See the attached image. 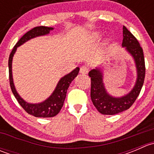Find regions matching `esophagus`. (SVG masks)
<instances>
[{
    "instance_id": "1",
    "label": "esophagus",
    "mask_w": 154,
    "mask_h": 154,
    "mask_svg": "<svg viewBox=\"0 0 154 154\" xmlns=\"http://www.w3.org/2000/svg\"><path fill=\"white\" fill-rule=\"evenodd\" d=\"M88 67L87 66H82L81 68H80V72L81 73V74H86L88 72Z\"/></svg>"
}]
</instances>
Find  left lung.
<instances>
[{
    "mask_svg": "<svg viewBox=\"0 0 154 154\" xmlns=\"http://www.w3.org/2000/svg\"><path fill=\"white\" fill-rule=\"evenodd\" d=\"M122 47L133 57L137 70V79L133 89L125 96L119 97L110 95L103 82V72L96 68L88 73L91 77V99L99 112L103 115H116L128 109L136 101L143 86L145 77V64L143 50L136 37L123 27Z\"/></svg>",
    "mask_w": 154,
    "mask_h": 154,
    "instance_id": "obj_1",
    "label": "left lung"
}]
</instances>
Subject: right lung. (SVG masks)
Segmentation results:
<instances>
[{
  "label": "right lung",
  "instance_id": "obj_1",
  "mask_svg": "<svg viewBox=\"0 0 154 154\" xmlns=\"http://www.w3.org/2000/svg\"><path fill=\"white\" fill-rule=\"evenodd\" d=\"M54 29L53 27H48L45 26H40V27H35L32 28L28 32H26L16 43L11 52L10 57H9V77H10V84L11 89L15 98L17 99L19 104L21 107L27 112L29 115L38 118H51L57 116L60 111L61 110L62 107L64 103V100L66 97L67 90L69 87L70 83L73 81L74 78L78 74L80 68L77 67L74 70H73L69 74H66L60 80L59 83L56 86L55 90L51 94V95L44 100L42 103H29L23 100L19 94L17 92L15 86L13 83V79H12V58L16 51L17 48L23 45L27 42L28 40L33 38L35 37L40 36V35H47L50 32V31Z\"/></svg>",
  "mask_w": 154,
  "mask_h": 154
}]
</instances>
